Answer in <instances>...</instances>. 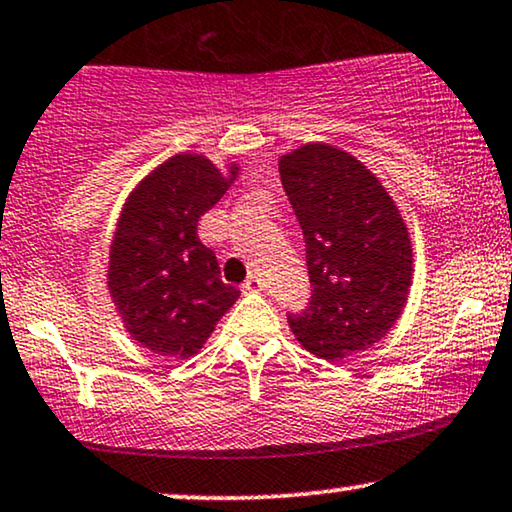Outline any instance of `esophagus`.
<instances>
[{"mask_svg":"<svg viewBox=\"0 0 512 512\" xmlns=\"http://www.w3.org/2000/svg\"><path fill=\"white\" fill-rule=\"evenodd\" d=\"M262 286H264L262 278H260V276H255V274H250L248 278H245L243 290H248V293H257V290H262Z\"/></svg>","mask_w":512,"mask_h":512,"instance_id":"1","label":"esophagus"}]
</instances>
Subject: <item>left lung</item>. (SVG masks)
Segmentation results:
<instances>
[{"mask_svg":"<svg viewBox=\"0 0 512 512\" xmlns=\"http://www.w3.org/2000/svg\"><path fill=\"white\" fill-rule=\"evenodd\" d=\"M307 248L312 300L288 314L307 352L340 361L397 323L411 288L413 252L397 205L354 155L304 144L278 160Z\"/></svg>","mask_w":512,"mask_h":512,"instance_id":"1","label":"left lung"}]
</instances>
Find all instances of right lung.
Here are the masks:
<instances>
[{
    "label": "right lung",
    "instance_id": "1",
    "mask_svg": "<svg viewBox=\"0 0 512 512\" xmlns=\"http://www.w3.org/2000/svg\"><path fill=\"white\" fill-rule=\"evenodd\" d=\"M229 177L198 153H179L129 193L108 257V290L127 333L167 359L198 354L238 300L219 278L215 252L198 222L229 191Z\"/></svg>",
    "mask_w": 512,
    "mask_h": 512
}]
</instances>
